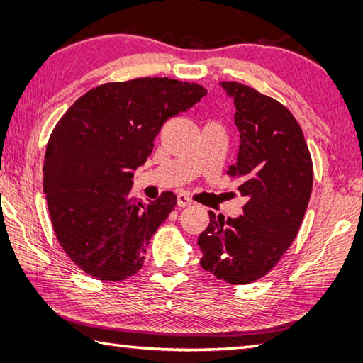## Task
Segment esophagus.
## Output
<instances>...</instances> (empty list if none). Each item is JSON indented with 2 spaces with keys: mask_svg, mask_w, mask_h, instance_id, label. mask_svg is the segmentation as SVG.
<instances>
[{
  "mask_svg": "<svg viewBox=\"0 0 363 363\" xmlns=\"http://www.w3.org/2000/svg\"><path fill=\"white\" fill-rule=\"evenodd\" d=\"M194 201L186 194H177V207H189Z\"/></svg>",
  "mask_w": 363,
  "mask_h": 363,
  "instance_id": "34e87169",
  "label": "esophagus"
}]
</instances>
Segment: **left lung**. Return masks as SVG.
<instances>
[{
    "label": "left lung",
    "mask_w": 363,
    "mask_h": 363,
    "mask_svg": "<svg viewBox=\"0 0 363 363\" xmlns=\"http://www.w3.org/2000/svg\"><path fill=\"white\" fill-rule=\"evenodd\" d=\"M220 86L234 99L240 134L228 174L246 196L238 218L215 217L198 237L201 267L229 284H250L272 269L303 223L313 169L304 134L287 107L240 82Z\"/></svg>",
    "instance_id": "left-lung-1"
}]
</instances>
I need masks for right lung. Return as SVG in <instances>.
Instances as JSON below:
<instances>
[{
    "label": "right lung",
    "instance_id": "right-lung-1",
    "mask_svg": "<svg viewBox=\"0 0 363 363\" xmlns=\"http://www.w3.org/2000/svg\"><path fill=\"white\" fill-rule=\"evenodd\" d=\"M206 94L199 84L168 78L107 82L76 99L54 126L43 194L60 246L84 273L123 281L142 268L176 195L133 198V172L148 159L164 123Z\"/></svg>",
    "mask_w": 363,
    "mask_h": 363
}]
</instances>
